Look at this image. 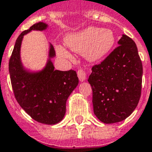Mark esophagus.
I'll return each instance as SVG.
<instances>
[{
    "label": "esophagus",
    "mask_w": 152,
    "mask_h": 152,
    "mask_svg": "<svg viewBox=\"0 0 152 152\" xmlns=\"http://www.w3.org/2000/svg\"><path fill=\"white\" fill-rule=\"evenodd\" d=\"M78 77H79V80L80 82H83L86 80V73L83 69H79L77 72Z\"/></svg>",
    "instance_id": "34e87169"
}]
</instances>
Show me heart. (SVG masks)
I'll return each instance as SVG.
<instances>
[{
  "mask_svg": "<svg viewBox=\"0 0 152 152\" xmlns=\"http://www.w3.org/2000/svg\"><path fill=\"white\" fill-rule=\"evenodd\" d=\"M115 42V37L110 29L88 27L80 32L69 34L65 43L69 48L78 53H85L90 61H98L112 50ZM60 56L69 59L70 54L61 47H57Z\"/></svg>",
  "mask_w": 152,
  "mask_h": 152,
  "instance_id": "1",
  "label": "heart"
}]
</instances>
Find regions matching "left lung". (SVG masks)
<instances>
[{"instance_id": "8db88e82", "label": "left lung", "mask_w": 152, "mask_h": 152, "mask_svg": "<svg viewBox=\"0 0 152 152\" xmlns=\"http://www.w3.org/2000/svg\"><path fill=\"white\" fill-rule=\"evenodd\" d=\"M118 43L100 64L92 66L88 80L94 114L105 124L128 118L141 97L143 69L136 44L125 34Z\"/></svg>"}]
</instances>
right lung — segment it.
Segmentation results:
<instances>
[{
	"mask_svg": "<svg viewBox=\"0 0 152 152\" xmlns=\"http://www.w3.org/2000/svg\"><path fill=\"white\" fill-rule=\"evenodd\" d=\"M47 27V23L39 22L20 34L10 58L9 72L14 96L20 107L37 122L55 125L63 120L67 99L79 84L76 71L54 69L51 59L55 56V50L51 44L49 59L42 70H27L20 60L23 36L31 30L42 31Z\"/></svg>",
	"mask_w": 152,
	"mask_h": 152,
	"instance_id": "right-lung-1",
	"label": "right lung"
}]
</instances>
